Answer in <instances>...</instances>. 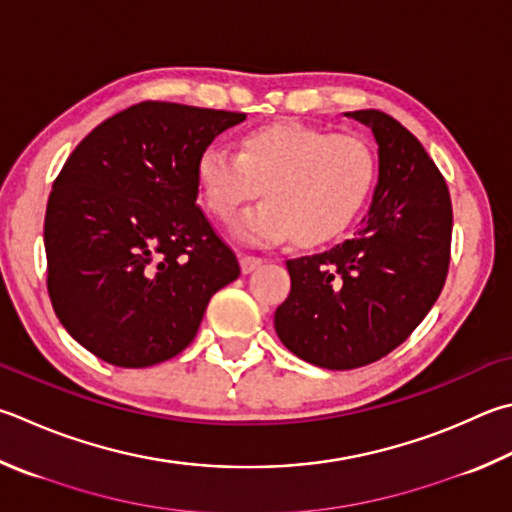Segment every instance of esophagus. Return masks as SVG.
I'll use <instances>...</instances> for the list:
<instances>
[{
  "label": "esophagus",
  "instance_id": "obj_1",
  "mask_svg": "<svg viewBox=\"0 0 512 512\" xmlns=\"http://www.w3.org/2000/svg\"><path fill=\"white\" fill-rule=\"evenodd\" d=\"M262 262H264L262 257H255V255H241V257H239L241 273H253L255 268L262 266Z\"/></svg>",
  "mask_w": 512,
  "mask_h": 512
}]
</instances>
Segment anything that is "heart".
Wrapping results in <instances>:
<instances>
[{
    "label": "heart",
    "mask_w": 512,
    "mask_h": 512,
    "mask_svg": "<svg viewBox=\"0 0 512 512\" xmlns=\"http://www.w3.org/2000/svg\"><path fill=\"white\" fill-rule=\"evenodd\" d=\"M378 179V161L367 141L302 123L257 127L239 138L237 152L210 145L199 154L201 199L221 221L264 199L237 219V237L313 248L353 226Z\"/></svg>",
    "instance_id": "heart-1"
}]
</instances>
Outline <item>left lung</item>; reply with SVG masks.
Here are the masks:
<instances>
[{"label": "left lung", "instance_id": "8db88e82", "mask_svg": "<svg viewBox=\"0 0 512 512\" xmlns=\"http://www.w3.org/2000/svg\"><path fill=\"white\" fill-rule=\"evenodd\" d=\"M378 143V185L358 235L327 253L288 259L291 293L277 306L284 347L324 369L376 362L423 322L448 277L452 203L418 138L378 109L347 111Z\"/></svg>", "mask_w": 512, "mask_h": 512}]
</instances>
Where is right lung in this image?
Returning <instances> with one entry per match:
<instances>
[{
	"label": "right lung",
	"instance_id": "add662e5",
	"mask_svg": "<svg viewBox=\"0 0 512 512\" xmlns=\"http://www.w3.org/2000/svg\"><path fill=\"white\" fill-rule=\"evenodd\" d=\"M244 118L138 102L82 138L53 181L46 286L62 327L100 360L141 369L174 358L210 297L239 277L197 206V161Z\"/></svg>",
	"mask_w": 512,
	"mask_h": 512
}]
</instances>
